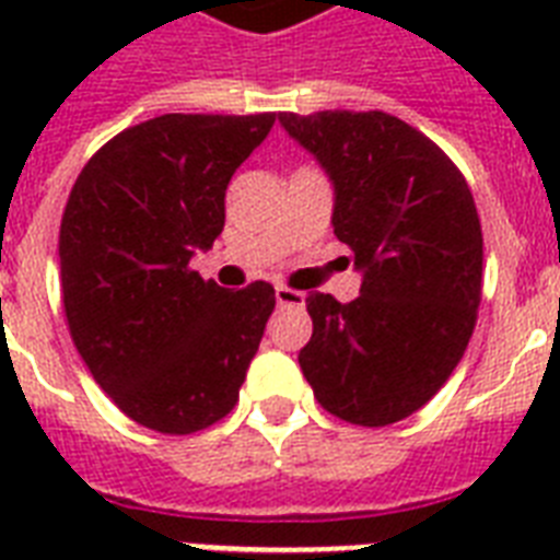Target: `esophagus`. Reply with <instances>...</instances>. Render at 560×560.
<instances>
[{
    "mask_svg": "<svg viewBox=\"0 0 560 560\" xmlns=\"http://www.w3.org/2000/svg\"><path fill=\"white\" fill-rule=\"evenodd\" d=\"M276 302H279L281 307H302L305 305V293L284 288V284H276Z\"/></svg>",
    "mask_w": 560,
    "mask_h": 560,
    "instance_id": "34e87169",
    "label": "esophagus"
}]
</instances>
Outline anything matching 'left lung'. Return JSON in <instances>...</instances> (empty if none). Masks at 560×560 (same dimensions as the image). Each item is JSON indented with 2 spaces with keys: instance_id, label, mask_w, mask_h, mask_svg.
I'll return each instance as SVG.
<instances>
[{
  "instance_id": "left-lung-1",
  "label": "left lung",
  "mask_w": 560,
  "mask_h": 560,
  "mask_svg": "<svg viewBox=\"0 0 560 560\" xmlns=\"http://www.w3.org/2000/svg\"><path fill=\"white\" fill-rule=\"evenodd\" d=\"M334 183V235L360 296L305 299L299 366L331 416L386 427L421 409L468 349L482 299V226L462 171L407 121L369 109L279 113Z\"/></svg>"
}]
</instances>
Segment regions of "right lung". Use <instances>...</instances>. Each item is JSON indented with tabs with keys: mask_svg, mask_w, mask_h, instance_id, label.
Here are the masks:
<instances>
[{
	"mask_svg": "<svg viewBox=\"0 0 560 560\" xmlns=\"http://www.w3.org/2000/svg\"><path fill=\"white\" fill-rule=\"evenodd\" d=\"M276 113H168L113 136L74 179L60 284L74 349L136 424L168 435L232 412L276 290H226L191 270L223 232L226 186Z\"/></svg>",
	"mask_w": 560,
	"mask_h": 560,
	"instance_id": "right-lung-1",
	"label": "right lung"
}]
</instances>
